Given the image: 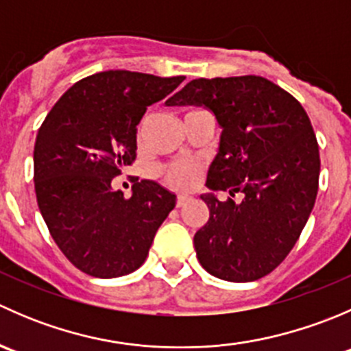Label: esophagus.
<instances>
[{
	"mask_svg": "<svg viewBox=\"0 0 351 351\" xmlns=\"http://www.w3.org/2000/svg\"><path fill=\"white\" fill-rule=\"evenodd\" d=\"M189 200H190V197L185 195V193H182V195L176 197V207H183V205H185Z\"/></svg>",
	"mask_w": 351,
	"mask_h": 351,
	"instance_id": "obj_1",
	"label": "esophagus"
}]
</instances>
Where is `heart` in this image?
<instances>
[{"label":"heart","mask_w":351,"mask_h":351,"mask_svg":"<svg viewBox=\"0 0 351 351\" xmlns=\"http://www.w3.org/2000/svg\"><path fill=\"white\" fill-rule=\"evenodd\" d=\"M198 112H204V110H190V112H186L185 117ZM159 176H161V182L165 185L171 186V189H189L195 183L198 166L193 165V162H175V165L159 169Z\"/></svg>","instance_id":"obj_1"}]
</instances>
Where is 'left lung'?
Returning <instances> with one entry per match:
<instances>
[{
	"mask_svg": "<svg viewBox=\"0 0 351 351\" xmlns=\"http://www.w3.org/2000/svg\"><path fill=\"white\" fill-rule=\"evenodd\" d=\"M210 110L222 127L205 185L241 195H202L210 217L195 232L197 258L214 277L253 282L299 239L319 186V146L306 110L261 76L198 77L168 101Z\"/></svg>",
	"mask_w": 351,
	"mask_h": 351,
	"instance_id": "obj_1",
	"label": "left lung"
}]
</instances>
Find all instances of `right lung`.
Returning <instances> with one entry per match:
<instances>
[{"instance_id": "add662e5", "label": "right lung", "mask_w": 351, "mask_h": 351, "mask_svg": "<svg viewBox=\"0 0 351 351\" xmlns=\"http://www.w3.org/2000/svg\"><path fill=\"white\" fill-rule=\"evenodd\" d=\"M185 76L104 71L69 88L47 113L34 147L37 204L52 239L76 268L97 278L132 274L176 197L151 180L132 195L112 189L137 151V123Z\"/></svg>"}]
</instances>
